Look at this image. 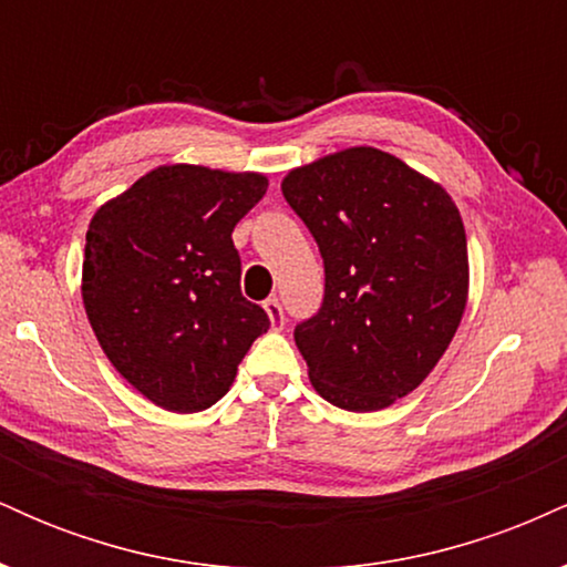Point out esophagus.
<instances>
[{"label": "esophagus", "instance_id": "1", "mask_svg": "<svg viewBox=\"0 0 567 567\" xmlns=\"http://www.w3.org/2000/svg\"><path fill=\"white\" fill-rule=\"evenodd\" d=\"M264 309H266V315H269L271 328H275V330H282V328H285V311H282V303H279L277 298H266V301H264Z\"/></svg>", "mask_w": 567, "mask_h": 567}]
</instances>
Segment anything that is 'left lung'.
I'll use <instances>...</instances> for the list:
<instances>
[{
    "mask_svg": "<svg viewBox=\"0 0 567 567\" xmlns=\"http://www.w3.org/2000/svg\"><path fill=\"white\" fill-rule=\"evenodd\" d=\"M282 194L324 261L322 309L296 328L311 386L351 413L394 405L424 383L464 317L458 207L437 181L373 146L292 167Z\"/></svg>",
    "mask_w": 567,
    "mask_h": 567,
    "instance_id": "left-lung-1",
    "label": "left lung"
}]
</instances>
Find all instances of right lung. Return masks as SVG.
<instances>
[{
  "mask_svg": "<svg viewBox=\"0 0 567 567\" xmlns=\"http://www.w3.org/2000/svg\"><path fill=\"white\" fill-rule=\"evenodd\" d=\"M266 188L264 173L159 165L90 220L84 311L109 362L154 405H216L269 330V315L243 298L231 243Z\"/></svg>",
  "mask_w": 567,
  "mask_h": 567,
  "instance_id": "add662e5",
  "label": "right lung"
}]
</instances>
